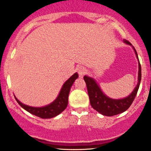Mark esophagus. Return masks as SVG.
I'll return each mask as SVG.
<instances>
[{
	"label": "esophagus",
	"mask_w": 151,
	"mask_h": 151,
	"mask_svg": "<svg viewBox=\"0 0 151 151\" xmlns=\"http://www.w3.org/2000/svg\"><path fill=\"white\" fill-rule=\"evenodd\" d=\"M77 72L80 77H83V75H84L86 73V70L84 67H79L77 68Z\"/></svg>",
	"instance_id": "obj_1"
}]
</instances>
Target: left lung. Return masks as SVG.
<instances>
[{"mask_svg":"<svg viewBox=\"0 0 151 151\" xmlns=\"http://www.w3.org/2000/svg\"><path fill=\"white\" fill-rule=\"evenodd\" d=\"M124 42L132 47L135 54H136L137 60L138 61V83H137L136 87L134 88L132 92L130 93L129 96H127L125 98L118 99L109 97L102 91L100 86H99V84L93 78L86 75L84 77V79L86 82V87H87L88 94H89L91 106L99 113L104 116H112L117 115V114L126 111L129 108L135 97H136L138 88H139L140 83H141V67L139 60H138L136 50H135L134 47H133L132 45L129 41L124 40Z\"/></svg>","mask_w":151,"mask_h":151,"instance_id":"8db88e82","label":"left lung"}]
</instances>
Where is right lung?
<instances>
[{
  "instance_id": "add662e5",
  "label": "right lung",
  "mask_w": 151,
  "mask_h": 151,
  "mask_svg": "<svg viewBox=\"0 0 151 151\" xmlns=\"http://www.w3.org/2000/svg\"><path fill=\"white\" fill-rule=\"evenodd\" d=\"M78 74L77 72L74 73L73 75L67 79L64 83L60 93H59L58 97L55 101H53L50 104L45 106L42 107H34L30 106L28 105H25L20 102L16 96H15V99L17 102L20 105L22 108L28 111L29 113L33 114V115L38 116L42 119H51V118L55 117L61 114L65 109L67 108L68 104V96L70 93L71 86L74 84V81L77 79Z\"/></svg>"
}]
</instances>
